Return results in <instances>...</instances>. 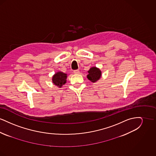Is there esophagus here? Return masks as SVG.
I'll use <instances>...</instances> for the list:
<instances>
[{"mask_svg":"<svg viewBox=\"0 0 156 156\" xmlns=\"http://www.w3.org/2000/svg\"><path fill=\"white\" fill-rule=\"evenodd\" d=\"M74 73L76 74H80V71L78 69L77 70H74Z\"/></svg>","mask_w":156,"mask_h":156,"instance_id":"esophagus-1","label":"esophagus"}]
</instances>
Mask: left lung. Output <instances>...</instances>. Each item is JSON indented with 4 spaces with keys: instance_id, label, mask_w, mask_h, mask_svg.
Instances as JSON below:
<instances>
[{
    "instance_id": "8db88e82",
    "label": "left lung",
    "mask_w": 156,
    "mask_h": 156,
    "mask_svg": "<svg viewBox=\"0 0 156 156\" xmlns=\"http://www.w3.org/2000/svg\"><path fill=\"white\" fill-rule=\"evenodd\" d=\"M88 74L87 75V78L89 81L95 83L100 80L102 76V71L99 68L96 67H91L88 71Z\"/></svg>"
}]
</instances>
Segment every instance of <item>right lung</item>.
<instances>
[{
	"instance_id": "add662e5",
	"label": "right lung",
	"mask_w": 156,
	"mask_h": 156,
	"mask_svg": "<svg viewBox=\"0 0 156 156\" xmlns=\"http://www.w3.org/2000/svg\"><path fill=\"white\" fill-rule=\"evenodd\" d=\"M67 74L61 71H58L52 76V83L58 88H61L62 86L67 82Z\"/></svg>"
}]
</instances>
